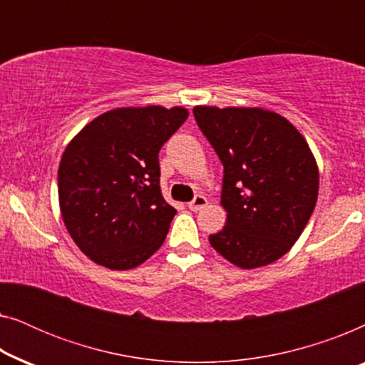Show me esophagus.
<instances>
[{
    "label": "esophagus",
    "mask_w": 365,
    "mask_h": 365,
    "mask_svg": "<svg viewBox=\"0 0 365 365\" xmlns=\"http://www.w3.org/2000/svg\"><path fill=\"white\" fill-rule=\"evenodd\" d=\"M206 206H207V199L201 196V194H199V196H196L191 202H189V209H191V211H199V209H202Z\"/></svg>",
    "instance_id": "1"
}]
</instances>
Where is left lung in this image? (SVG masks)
Listing matches in <instances>:
<instances>
[{
	"label": "left lung",
	"instance_id": "left-lung-1",
	"mask_svg": "<svg viewBox=\"0 0 365 365\" xmlns=\"http://www.w3.org/2000/svg\"><path fill=\"white\" fill-rule=\"evenodd\" d=\"M194 118L224 166L227 221L209 242L242 269L289 252L316 207L319 169L301 133L261 108L196 106Z\"/></svg>",
	"mask_w": 365,
	"mask_h": 365
}]
</instances>
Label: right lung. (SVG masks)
Returning a JSON list of instances; mask_svg holds the SVG:
<instances>
[{
  "instance_id": "add662e5",
  "label": "right lung",
  "mask_w": 365,
  "mask_h": 365,
  "mask_svg": "<svg viewBox=\"0 0 365 365\" xmlns=\"http://www.w3.org/2000/svg\"><path fill=\"white\" fill-rule=\"evenodd\" d=\"M187 109L118 108L86 124L58 169L61 216L78 247L114 271L138 267L163 246L176 209L159 186V149Z\"/></svg>"
}]
</instances>
